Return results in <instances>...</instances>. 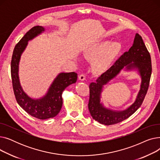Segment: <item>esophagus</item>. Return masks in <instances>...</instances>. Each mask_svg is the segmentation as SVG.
I'll list each match as a JSON object with an SVG mask.
<instances>
[{"label":"esophagus","instance_id":"esophagus-1","mask_svg":"<svg viewBox=\"0 0 160 160\" xmlns=\"http://www.w3.org/2000/svg\"><path fill=\"white\" fill-rule=\"evenodd\" d=\"M78 78H79V80H80L82 81H83V80H85L86 77H85V75L83 74H80L78 76Z\"/></svg>","mask_w":160,"mask_h":160}]
</instances>
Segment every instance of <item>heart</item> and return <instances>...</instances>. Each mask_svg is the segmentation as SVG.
Listing matches in <instances>:
<instances>
[{
    "mask_svg": "<svg viewBox=\"0 0 160 160\" xmlns=\"http://www.w3.org/2000/svg\"><path fill=\"white\" fill-rule=\"evenodd\" d=\"M121 50L118 42L104 40L90 46L86 51V56L91 60H95L93 69L95 73L102 74L111 66Z\"/></svg>",
    "mask_w": 160,
    "mask_h": 160,
    "instance_id": "b5f03b06",
    "label": "heart"
}]
</instances>
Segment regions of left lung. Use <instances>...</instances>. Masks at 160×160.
I'll return each instance as SVG.
<instances>
[{
    "mask_svg": "<svg viewBox=\"0 0 160 160\" xmlns=\"http://www.w3.org/2000/svg\"><path fill=\"white\" fill-rule=\"evenodd\" d=\"M126 66L128 68L138 67L142 76L141 89L136 102L127 111L113 112L104 108L99 103V95L103 86L118 74ZM152 73V63L149 52L142 37L136 33L133 45L128 52H125L110 69L100 75L95 82L89 84V99L88 109L94 120L105 125L119 123L131 116L141 106L147 95Z\"/></svg>",
    "mask_w": 160,
    "mask_h": 160,
    "instance_id": "obj_1",
    "label": "left lung"
}]
</instances>
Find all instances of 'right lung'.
<instances>
[{"label": "right lung", "instance_id": "obj_1", "mask_svg": "<svg viewBox=\"0 0 160 160\" xmlns=\"http://www.w3.org/2000/svg\"><path fill=\"white\" fill-rule=\"evenodd\" d=\"M44 30V28L40 26L33 27L29 30L15 45L11 61V77L17 102L25 112L39 119L52 118L59 113L63 104L62 95L63 90L77 80V74L74 72L60 73L52 83L47 95L39 100L32 99L23 91L18 77L21 54L27 45L28 41Z\"/></svg>", "mask_w": 160, "mask_h": 160}]
</instances>
